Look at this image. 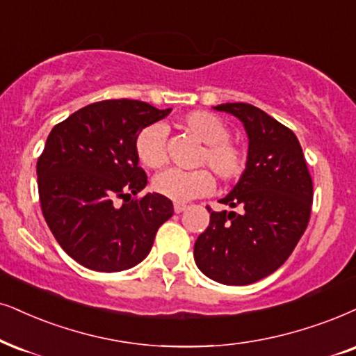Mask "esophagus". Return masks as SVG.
<instances>
[{
	"label": "esophagus",
	"mask_w": 356,
	"mask_h": 356,
	"mask_svg": "<svg viewBox=\"0 0 356 356\" xmlns=\"http://www.w3.org/2000/svg\"><path fill=\"white\" fill-rule=\"evenodd\" d=\"M186 209H187L186 204H179V202H177V204H174V211H175V213H182V211L186 210Z\"/></svg>",
	"instance_id": "1"
}]
</instances>
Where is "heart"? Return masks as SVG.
<instances>
[{"instance_id":"heart-1","label":"heart","mask_w":356,"mask_h":356,"mask_svg":"<svg viewBox=\"0 0 356 356\" xmlns=\"http://www.w3.org/2000/svg\"><path fill=\"white\" fill-rule=\"evenodd\" d=\"M182 128L204 143L200 152V164L209 168L225 182L240 177L246 165V154L236 143L228 139V128L217 115L209 111H191L181 120ZM134 151L145 168L157 169L164 165L165 159V128L161 123H152L143 128L134 141ZM215 182L209 170H186L168 169L157 174L152 187L157 193L175 202H187L195 197L207 195L211 192Z\"/></svg>"}]
</instances>
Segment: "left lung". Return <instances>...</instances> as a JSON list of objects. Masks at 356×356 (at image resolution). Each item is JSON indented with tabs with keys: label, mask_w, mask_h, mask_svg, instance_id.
<instances>
[{
	"label": "left lung",
	"mask_w": 356,
	"mask_h": 356,
	"mask_svg": "<svg viewBox=\"0 0 356 356\" xmlns=\"http://www.w3.org/2000/svg\"><path fill=\"white\" fill-rule=\"evenodd\" d=\"M236 116L248 136L246 168L220 204L236 211H210L193 259L220 284L246 286L273 274L304 235L312 207V179L296 134L250 103L213 106Z\"/></svg>",
	"instance_id": "1"
}]
</instances>
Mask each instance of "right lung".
<instances>
[{
    "label": "right lung",
    "instance_id": "add662e5",
    "mask_svg": "<svg viewBox=\"0 0 356 356\" xmlns=\"http://www.w3.org/2000/svg\"><path fill=\"white\" fill-rule=\"evenodd\" d=\"M139 100H105L80 108L49 134L38 159L42 215L62 250L100 273L124 271L149 254L157 228L174 213L168 197L146 187L134 141L168 116ZM116 198L124 204L115 205Z\"/></svg>",
    "mask_w": 356,
    "mask_h": 356
}]
</instances>
